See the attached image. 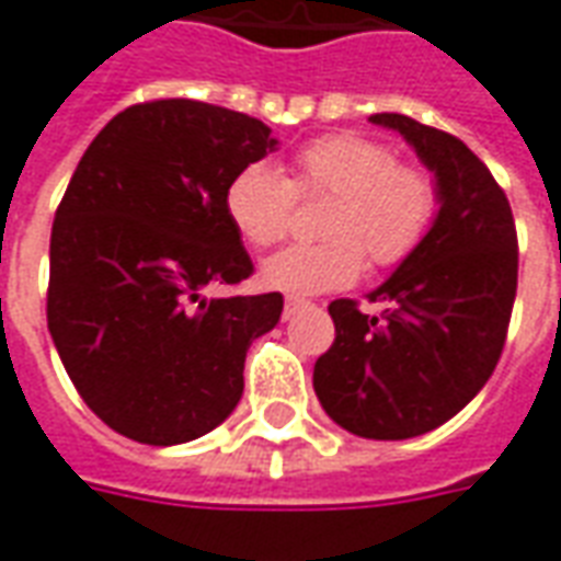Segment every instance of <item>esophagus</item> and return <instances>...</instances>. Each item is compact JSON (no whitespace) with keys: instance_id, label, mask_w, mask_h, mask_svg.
<instances>
[{"instance_id":"1","label":"esophagus","mask_w":561,"mask_h":561,"mask_svg":"<svg viewBox=\"0 0 561 561\" xmlns=\"http://www.w3.org/2000/svg\"><path fill=\"white\" fill-rule=\"evenodd\" d=\"M301 308H308V301L296 299V296H289L287 305H284V320H289V317H296V313H299Z\"/></svg>"}]
</instances>
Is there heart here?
I'll use <instances>...</instances> for the list:
<instances>
[{
	"instance_id": "1",
	"label": "heart",
	"mask_w": 561,
	"mask_h": 561,
	"mask_svg": "<svg viewBox=\"0 0 561 561\" xmlns=\"http://www.w3.org/2000/svg\"><path fill=\"white\" fill-rule=\"evenodd\" d=\"M299 193H332L323 241H301L262 262L265 287L308 296L353 284L365 268L399 265L414 253L438 214L435 178L375 138L337 133L301 147L289 181L272 162H248L226 186V217L250 248H268L287 236Z\"/></svg>"
}]
</instances>
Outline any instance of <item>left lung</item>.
<instances>
[{
    "instance_id": "1",
    "label": "left lung",
    "mask_w": 561,
    "mask_h": 561,
    "mask_svg": "<svg viewBox=\"0 0 561 561\" xmlns=\"http://www.w3.org/2000/svg\"><path fill=\"white\" fill-rule=\"evenodd\" d=\"M414 147L438 186L423 244L368 293L329 305L335 341L313 365V392L359 438L404 440L444 426L499 365L516 299V226L492 172L450 133L404 114H371Z\"/></svg>"
}]
</instances>
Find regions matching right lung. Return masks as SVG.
I'll list each match as a JSON object with an SVG mask.
<instances>
[{
	"label": "right lung",
	"instance_id": "add662e5",
	"mask_svg": "<svg viewBox=\"0 0 561 561\" xmlns=\"http://www.w3.org/2000/svg\"><path fill=\"white\" fill-rule=\"evenodd\" d=\"M277 147L241 111L157 99L121 111L71 174L50 232L47 329L87 408L126 438L172 447L236 411L244 356L284 296L208 299L253 274L226 217L238 169Z\"/></svg>",
	"mask_w": 561,
	"mask_h": 561
}]
</instances>
